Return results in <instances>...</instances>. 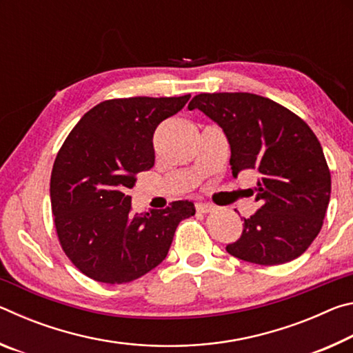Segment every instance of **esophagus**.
Masks as SVG:
<instances>
[{
	"mask_svg": "<svg viewBox=\"0 0 353 353\" xmlns=\"http://www.w3.org/2000/svg\"><path fill=\"white\" fill-rule=\"evenodd\" d=\"M196 210L199 213H210L213 210V205L204 204V202H198V204H196Z\"/></svg>",
	"mask_w": 353,
	"mask_h": 353,
	"instance_id": "obj_1",
	"label": "esophagus"
}]
</instances>
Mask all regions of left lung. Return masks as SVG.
I'll use <instances>...</instances> for the list:
<instances>
[{
	"label": "left lung",
	"instance_id": "obj_1",
	"mask_svg": "<svg viewBox=\"0 0 353 353\" xmlns=\"http://www.w3.org/2000/svg\"><path fill=\"white\" fill-rule=\"evenodd\" d=\"M199 109L223 128L234 176L256 170L260 208L244 218L243 235L227 252L255 265H282L301 256L321 232L332 177L318 137L296 113L254 93H201Z\"/></svg>",
	"mask_w": 353,
	"mask_h": 353
}]
</instances>
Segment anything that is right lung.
Here are the masks:
<instances>
[{"label":"right lung","mask_w":353,"mask_h":353,"mask_svg":"<svg viewBox=\"0 0 353 353\" xmlns=\"http://www.w3.org/2000/svg\"><path fill=\"white\" fill-rule=\"evenodd\" d=\"M190 94L118 98L94 105L68 134L52 165L50 194L59 243L71 263L101 283H128L165 260L190 201L132 216L128 190L154 166L152 137Z\"/></svg>","instance_id":"right-lung-1"}]
</instances>
